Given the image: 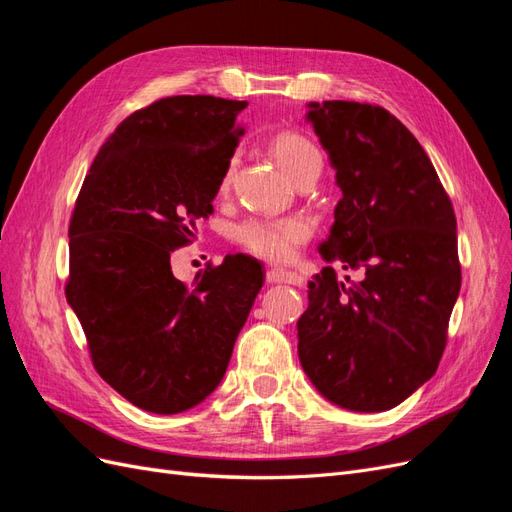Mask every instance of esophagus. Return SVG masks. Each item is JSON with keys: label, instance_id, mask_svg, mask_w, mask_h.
Here are the masks:
<instances>
[{"label": "esophagus", "instance_id": "1", "mask_svg": "<svg viewBox=\"0 0 512 512\" xmlns=\"http://www.w3.org/2000/svg\"><path fill=\"white\" fill-rule=\"evenodd\" d=\"M267 282L269 284H292V286H301L303 277L294 271H284V269H271L267 271Z\"/></svg>", "mask_w": 512, "mask_h": 512}]
</instances>
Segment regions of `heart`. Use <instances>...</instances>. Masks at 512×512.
<instances>
[{
    "mask_svg": "<svg viewBox=\"0 0 512 512\" xmlns=\"http://www.w3.org/2000/svg\"><path fill=\"white\" fill-rule=\"evenodd\" d=\"M271 151L294 181L301 179L309 170L322 168L318 147L301 132H277L271 138ZM232 177H235V162H230L224 170L220 183L222 192L230 188ZM312 232L314 224L307 218L290 215V218H247L235 226L232 237L245 252L275 262V265H286V262L297 258L301 247L312 237Z\"/></svg>",
    "mask_w": 512,
    "mask_h": 512,
    "instance_id": "heart-1",
    "label": "heart"
}]
</instances>
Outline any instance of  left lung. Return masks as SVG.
<instances>
[{
	"label": "left lung",
	"instance_id": "8db88e82",
	"mask_svg": "<svg viewBox=\"0 0 512 512\" xmlns=\"http://www.w3.org/2000/svg\"><path fill=\"white\" fill-rule=\"evenodd\" d=\"M342 200L320 252L361 269L324 267L299 318V359L333 404L380 412L436 374L461 288L453 203L425 149L378 104H309Z\"/></svg>",
	"mask_w": 512,
	"mask_h": 512
}]
</instances>
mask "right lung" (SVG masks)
I'll use <instances>...</instances> for the list:
<instances>
[{
	"label": "right lung",
	"instance_id": "1",
	"mask_svg": "<svg viewBox=\"0 0 512 512\" xmlns=\"http://www.w3.org/2000/svg\"><path fill=\"white\" fill-rule=\"evenodd\" d=\"M245 106L170 96L138 108L100 147L72 209L66 299L98 374L147 412L177 414L215 391L265 280L245 254L207 262L190 286L170 267L213 211Z\"/></svg>",
	"mask_w": 512,
	"mask_h": 512
}]
</instances>
